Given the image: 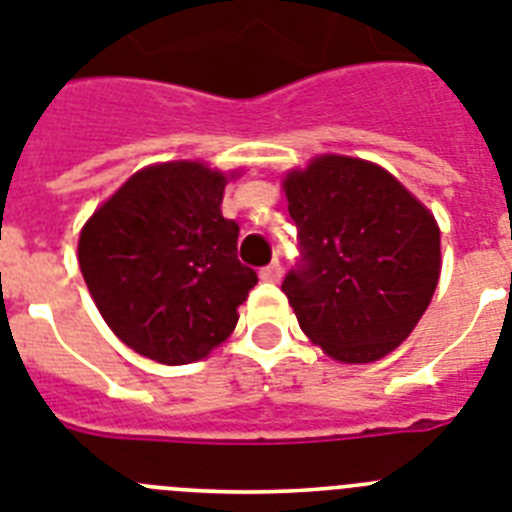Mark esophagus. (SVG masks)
<instances>
[{
  "label": "esophagus",
  "instance_id": "34e87169",
  "mask_svg": "<svg viewBox=\"0 0 512 512\" xmlns=\"http://www.w3.org/2000/svg\"><path fill=\"white\" fill-rule=\"evenodd\" d=\"M281 276H283V265L278 263V260H273V263L265 265V268L260 270V278H263V281L278 283V281H281Z\"/></svg>",
  "mask_w": 512,
  "mask_h": 512
}]
</instances>
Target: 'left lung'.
<instances>
[{"instance_id": "obj_1", "label": "left lung", "mask_w": 512, "mask_h": 512, "mask_svg": "<svg viewBox=\"0 0 512 512\" xmlns=\"http://www.w3.org/2000/svg\"><path fill=\"white\" fill-rule=\"evenodd\" d=\"M299 257L281 291L312 343L338 362H377L409 338L440 278V229L395 176L320 156L286 176Z\"/></svg>"}]
</instances>
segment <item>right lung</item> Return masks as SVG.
Wrapping results in <instances>:
<instances>
[{"mask_svg": "<svg viewBox=\"0 0 512 512\" xmlns=\"http://www.w3.org/2000/svg\"><path fill=\"white\" fill-rule=\"evenodd\" d=\"M226 176L176 161L137 171L85 223L77 257L103 320L161 364L208 356L236 328L257 273L223 218Z\"/></svg>", "mask_w": 512, "mask_h": 512, "instance_id": "obj_1", "label": "right lung"}]
</instances>
